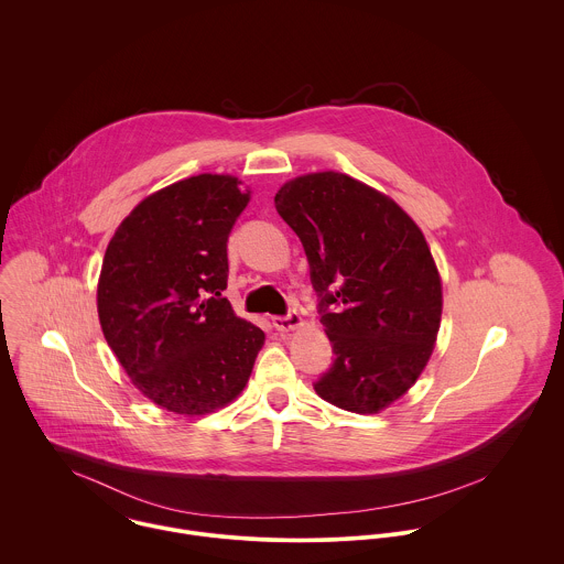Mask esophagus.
<instances>
[{"label":"esophagus","mask_w":564,"mask_h":564,"mask_svg":"<svg viewBox=\"0 0 564 564\" xmlns=\"http://www.w3.org/2000/svg\"><path fill=\"white\" fill-rule=\"evenodd\" d=\"M304 325V319H302V315L300 313H289L286 317H273V327L278 329V332H293V329H297V327H302Z\"/></svg>","instance_id":"obj_1"}]
</instances>
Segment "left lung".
I'll list each match as a JSON object with an SVG mask.
<instances>
[{
	"mask_svg": "<svg viewBox=\"0 0 564 564\" xmlns=\"http://www.w3.org/2000/svg\"><path fill=\"white\" fill-rule=\"evenodd\" d=\"M275 208L306 249L336 354L317 395L356 414L387 410L423 373L441 327V273L421 228L340 171L284 182Z\"/></svg>",
	"mask_w": 564,
	"mask_h": 564,
	"instance_id": "8db88e82",
	"label": "left lung"
}]
</instances>
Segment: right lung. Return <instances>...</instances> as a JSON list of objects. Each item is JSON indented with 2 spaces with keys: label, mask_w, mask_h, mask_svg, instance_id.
I'll return each instance as SVG.
<instances>
[{
  "label": "right lung",
  "mask_w": 564,
  "mask_h": 564,
  "mask_svg": "<svg viewBox=\"0 0 564 564\" xmlns=\"http://www.w3.org/2000/svg\"><path fill=\"white\" fill-rule=\"evenodd\" d=\"M249 199L235 175H191L139 202L106 247L104 338L132 384L169 412L199 416L235 402L264 345L221 295L228 235Z\"/></svg>",
  "instance_id": "1"
}]
</instances>
